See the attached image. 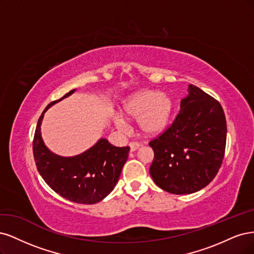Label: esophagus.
I'll return each mask as SVG.
<instances>
[{
    "instance_id": "esophagus-1",
    "label": "esophagus",
    "mask_w": 254,
    "mask_h": 254,
    "mask_svg": "<svg viewBox=\"0 0 254 254\" xmlns=\"http://www.w3.org/2000/svg\"><path fill=\"white\" fill-rule=\"evenodd\" d=\"M129 149H130V152H134V151H136V150H138L139 149V146H140V143H138V142H135V141H133V142H129Z\"/></svg>"
}]
</instances>
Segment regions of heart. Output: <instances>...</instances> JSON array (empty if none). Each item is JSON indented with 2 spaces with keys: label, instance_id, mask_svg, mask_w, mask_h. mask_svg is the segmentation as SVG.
<instances>
[{
  "label": "heart",
  "instance_id": "obj_1",
  "mask_svg": "<svg viewBox=\"0 0 254 254\" xmlns=\"http://www.w3.org/2000/svg\"><path fill=\"white\" fill-rule=\"evenodd\" d=\"M174 111V102L171 96L158 91H141L128 96L120 106L122 116L137 119V127L145 136H158L170 126ZM118 127L122 120L115 118Z\"/></svg>",
  "mask_w": 254,
  "mask_h": 254
}]
</instances>
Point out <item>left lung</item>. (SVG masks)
Segmentation results:
<instances>
[{
	"instance_id": "obj_1",
	"label": "left lung",
	"mask_w": 254,
	"mask_h": 254,
	"mask_svg": "<svg viewBox=\"0 0 254 254\" xmlns=\"http://www.w3.org/2000/svg\"><path fill=\"white\" fill-rule=\"evenodd\" d=\"M227 124L220 103L190 84L173 124L149 145L154 151L150 174L172 194H191L208 186L222 166Z\"/></svg>"
}]
</instances>
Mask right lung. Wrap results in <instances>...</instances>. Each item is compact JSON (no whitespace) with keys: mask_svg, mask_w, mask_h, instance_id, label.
Listing matches in <instances>:
<instances>
[{"mask_svg":"<svg viewBox=\"0 0 254 254\" xmlns=\"http://www.w3.org/2000/svg\"><path fill=\"white\" fill-rule=\"evenodd\" d=\"M75 91L71 89L61 99L46 106L38 120L32 150L40 175L56 193L73 202L92 204L102 200L115 188L129 148L114 146L101 138L91 149L72 157L59 156L47 149L41 136L44 114Z\"/></svg>","mask_w":254,"mask_h":254,"instance_id":"right-lung-1","label":"right lung"}]
</instances>
